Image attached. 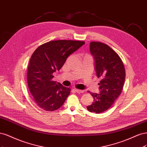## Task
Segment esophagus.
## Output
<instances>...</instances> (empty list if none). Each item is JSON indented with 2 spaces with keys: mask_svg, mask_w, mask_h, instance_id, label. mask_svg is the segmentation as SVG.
<instances>
[{
  "mask_svg": "<svg viewBox=\"0 0 147 147\" xmlns=\"http://www.w3.org/2000/svg\"><path fill=\"white\" fill-rule=\"evenodd\" d=\"M75 91L78 93H82L84 92V91L82 90H79V89H76V88H75Z\"/></svg>",
  "mask_w": 147,
  "mask_h": 147,
  "instance_id": "esophagus-1",
  "label": "esophagus"
}]
</instances>
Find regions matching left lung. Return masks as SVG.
I'll use <instances>...</instances> for the list:
<instances>
[{
	"mask_svg": "<svg viewBox=\"0 0 147 147\" xmlns=\"http://www.w3.org/2000/svg\"><path fill=\"white\" fill-rule=\"evenodd\" d=\"M90 51L94 58L96 76L101 81L99 93H90L94 100L87 109L99 113L109 109L119 96L125 83V69L119 55L107 45L92 41Z\"/></svg>",
	"mask_w": 147,
	"mask_h": 147,
	"instance_id": "obj_1",
	"label": "left lung"
}]
</instances>
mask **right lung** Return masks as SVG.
Segmentation results:
<instances>
[{
	"mask_svg": "<svg viewBox=\"0 0 147 147\" xmlns=\"http://www.w3.org/2000/svg\"><path fill=\"white\" fill-rule=\"evenodd\" d=\"M84 44L80 41H52L41 45L33 53L27 70V83L35 102L42 109L53 111L63 105L70 88L53 81V74Z\"/></svg>",
	"mask_w": 147,
	"mask_h": 147,
	"instance_id": "add662e5",
	"label": "right lung"
}]
</instances>
